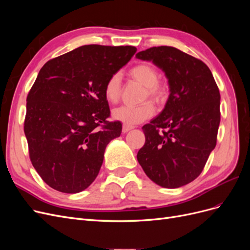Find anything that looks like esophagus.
<instances>
[{
  "label": "esophagus",
  "instance_id": "1",
  "mask_svg": "<svg viewBox=\"0 0 250 250\" xmlns=\"http://www.w3.org/2000/svg\"><path fill=\"white\" fill-rule=\"evenodd\" d=\"M133 126H129V125H126V124H123V127H122V131L125 133V132H128L129 130L133 129Z\"/></svg>",
  "mask_w": 250,
  "mask_h": 250
}]
</instances>
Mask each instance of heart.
Wrapping results in <instances>:
<instances>
[{
  "instance_id": "obj_1",
  "label": "heart",
  "mask_w": 250,
  "mask_h": 250,
  "mask_svg": "<svg viewBox=\"0 0 250 250\" xmlns=\"http://www.w3.org/2000/svg\"><path fill=\"white\" fill-rule=\"evenodd\" d=\"M129 76L140 82L141 84L146 87V92L144 94V99L151 98L155 102H162L167 90L162 82L158 81L160 74H158L155 66L148 62H142L132 66L129 70ZM121 94V76L120 74H112L111 76L105 82L104 85V96L106 100L110 103H117L120 99ZM155 108L151 102H145L138 106L131 105H123L112 111V117L115 120L120 121L126 125H135L143 121H145L154 115Z\"/></svg>"
}]
</instances>
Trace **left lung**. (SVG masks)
Returning a JSON list of instances; mask_svg holds the SVG:
<instances>
[{
	"label": "left lung",
	"mask_w": 250,
	"mask_h": 250,
	"mask_svg": "<svg viewBox=\"0 0 250 250\" xmlns=\"http://www.w3.org/2000/svg\"><path fill=\"white\" fill-rule=\"evenodd\" d=\"M135 57L162 69L170 88L164 110L142 127L146 141L138 161L156 185L183 187L200 175L216 146L219 88L206 63L176 48H149Z\"/></svg>",
	"instance_id": "left-lung-1"
}]
</instances>
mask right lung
<instances>
[{
    "label": "right lung",
    "mask_w": 250,
    "mask_h": 250,
    "mask_svg": "<svg viewBox=\"0 0 250 250\" xmlns=\"http://www.w3.org/2000/svg\"><path fill=\"white\" fill-rule=\"evenodd\" d=\"M137 52L86 44L49 60L27 96L24 131L34 169L49 187L75 194L99 174L107 144L122 132L109 122L105 82Z\"/></svg>",
    "instance_id": "add662e5"
}]
</instances>
